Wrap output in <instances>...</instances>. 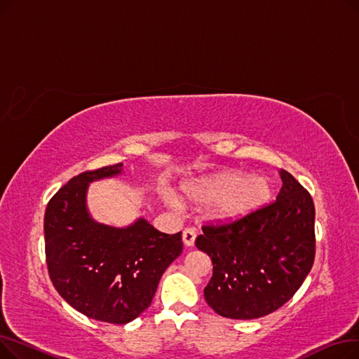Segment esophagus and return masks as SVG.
<instances>
[{
	"label": "esophagus",
	"mask_w": 359,
	"mask_h": 359,
	"mask_svg": "<svg viewBox=\"0 0 359 359\" xmlns=\"http://www.w3.org/2000/svg\"><path fill=\"white\" fill-rule=\"evenodd\" d=\"M195 238H196V233L191 229H186L183 233H182V240L184 243V246L187 248H192L195 244Z\"/></svg>",
	"instance_id": "esophagus-1"
}]
</instances>
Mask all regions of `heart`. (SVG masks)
Here are the masks:
<instances>
[{"label":"heart","mask_w":359,"mask_h":359,"mask_svg":"<svg viewBox=\"0 0 359 359\" xmlns=\"http://www.w3.org/2000/svg\"><path fill=\"white\" fill-rule=\"evenodd\" d=\"M266 177L248 176L240 170H221L199 176L180 186V196L191 205L206 203L205 215L215 224H236L260 211L272 199ZM168 203L177 201L168 195Z\"/></svg>","instance_id":"heart-1"}]
</instances>
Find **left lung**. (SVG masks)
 <instances>
[{
  "mask_svg": "<svg viewBox=\"0 0 359 359\" xmlns=\"http://www.w3.org/2000/svg\"><path fill=\"white\" fill-rule=\"evenodd\" d=\"M276 201L249 218L203 227L196 248L212 262L205 301L222 317L266 316L297 292L314 262V203L288 172L280 170Z\"/></svg>",
  "mask_w": 359,
  "mask_h": 359,
  "instance_id": "left-lung-1",
  "label": "left lung"
}]
</instances>
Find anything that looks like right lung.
<instances>
[{"instance_id": "obj_1", "label": "right lung", "mask_w": 359, "mask_h": 359, "mask_svg": "<svg viewBox=\"0 0 359 359\" xmlns=\"http://www.w3.org/2000/svg\"><path fill=\"white\" fill-rule=\"evenodd\" d=\"M123 173V164L72 177L49 201L45 249L52 284L67 303L99 322L137 318L157 291L164 271L182 253V233L165 234L140 217L125 227L94 219L90 183Z\"/></svg>"}]
</instances>
